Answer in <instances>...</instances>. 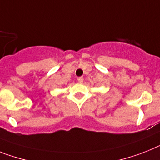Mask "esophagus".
I'll list each match as a JSON object with an SVG mask.
<instances>
[{"label":"esophagus","mask_w":160,"mask_h":160,"mask_svg":"<svg viewBox=\"0 0 160 160\" xmlns=\"http://www.w3.org/2000/svg\"><path fill=\"white\" fill-rule=\"evenodd\" d=\"M77 80L79 81L80 83H82L84 81V77L83 76H80V77H78L77 78Z\"/></svg>","instance_id":"esophagus-1"}]
</instances>
